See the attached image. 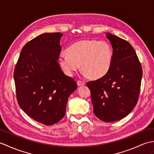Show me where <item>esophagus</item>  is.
I'll return each instance as SVG.
<instances>
[{
	"label": "esophagus",
	"mask_w": 154,
	"mask_h": 154,
	"mask_svg": "<svg viewBox=\"0 0 154 154\" xmlns=\"http://www.w3.org/2000/svg\"><path fill=\"white\" fill-rule=\"evenodd\" d=\"M77 85H78V86H83V85H85V83L84 81H80V80L77 81Z\"/></svg>",
	"instance_id": "1"
}]
</instances>
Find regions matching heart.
I'll return each instance as SVG.
<instances>
[{
  "mask_svg": "<svg viewBox=\"0 0 154 154\" xmlns=\"http://www.w3.org/2000/svg\"><path fill=\"white\" fill-rule=\"evenodd\" d=\"M67 54H62L58 63L63 73L72 76L79 68L92 79L103 77L109 71L112 50L109 44L104 41L85 40L77 42L69 47Z\"/></svg>",
  "mask_w": 154,
  "mask_h": 154,
  "instance_id": "obj_1",
  "label": "heart"
}]
</instances>
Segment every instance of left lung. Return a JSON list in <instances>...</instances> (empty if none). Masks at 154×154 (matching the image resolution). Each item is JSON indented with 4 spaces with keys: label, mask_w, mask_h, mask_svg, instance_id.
Listing matches in <instances>:
<instances>
[{
    "label": "left lung",
    "mask_w": 154,
    "mask_h": 154,
    "mask_svg": "<svg viewBox=\"0 0 154 154\" xmlns=\"http://www.w3.org/2000/svg\"><path fill=\"white\" fill-rule=\"evenodd\" d=\"M113 52L109 71L100 79L87 83L91 94L93 112L110 122L124 119L138 100L142 68L129 42L107 33Z\"/></svg>",
    "instance_id": "8db88e82"
}]
</instances>
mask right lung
<instances>
[{"mask_svg":"<svg viewBox=\"0 0 154 154\" xmlns=\"http://www.w3.org/2000/svg\"><path fill=\"white\" fill-rule=\"evenodd\" d=\"M60 32L45 33L22 48L14 71L16 99L21 109L45 125L65 116L69 97L77 88L58 63L61 51Z\"/></svg>","mask_w":154,"mask_h":154,"instance_id":"right-lung-1","label":"right lung"}]
</instances>
